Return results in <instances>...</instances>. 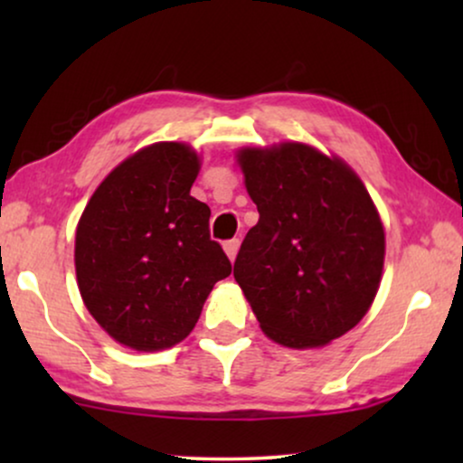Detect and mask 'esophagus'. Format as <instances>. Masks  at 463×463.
<instances>
[{
    "mask_svg": "<svg viewBox=\"0 0 463 463\" xmlns=\"http://www.w3.org/2000/svg\"><path fill=\"white\" fill-rule=\"evenodd\" d=\"M238 246H240V240L238 238H232V240H227V242L223 244V249H225V255L232 259H236V255H238Z\"/></svg>",
    "mask_w": 463,
    "mask_h": 463,
    "instance_id": "1",
    "label": "esophagus"
}]
</instances>
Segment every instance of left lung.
<instances>
[{"instance_id":"8db88e82","label":"left lung","mask_w":463,"mask_h":463,"mask_svg":"<svg viewBox=\"0 0 463 463\" xmlns=\"http://www.w3.org/2000/svg\"><path fill=\"white\" fill-rule=\"evenodd\" d=\"M259 221L233 263L261 331L276 344L320 347L369 312L385 233L358 175L303 143L238 151Z\"/></svg>"}]
</instances>
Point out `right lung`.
Masks as SVG:
<instances>
[{"label":"right lung","mask_w":463,"mask_h":463,"mask_svg":"<svg viewBox=\"0 0 463 463\" xmlns=\"http://www.w3.org/2000/svg\"><path fill=\"white\" fill-rule=\"evenodd\" d=\"M198 173L189 145L154 143L113 168L81 213V299L132 350H166L185 339L214 284L232 274L208 232L211 208L189 195Z\"/></svg>","instance_id":"right-lung-1"}]
</instances>
